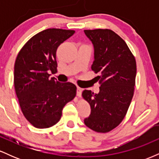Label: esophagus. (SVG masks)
Instances as JSON below:
<instances>
[{"mask_svg":"<svg viewBox=\"0 0 159 159\" xmlns=\"http://www.w3.org/2000/svg\"><path fill=\"white\" fill-rule=\"evenodd\" d=\"M81 92H82V89L81 87H78L77 88V96L78 97H80V96H81Z\"/></svg>","mask_w":159,"mask_h":159,"instance_id":"34e87169","label":"esophagus"}]
</instances>
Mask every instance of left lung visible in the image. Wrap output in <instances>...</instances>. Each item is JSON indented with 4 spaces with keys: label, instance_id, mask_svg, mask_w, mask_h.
Returning <instances> with one entry per match:
<instances>
[{
    "label": "left lung",
    "instance_id": "left-lung-1",
    "mask_svg": "<svg viewBox=\"0 0 159 159\" xmlns=\"http://www.w3.org/2000/svg\"><path fill=\"white\" fill-rule=\"evenodd\" d=\"M84 33L94 47L91 69L100 74L95 78L100 84L99 93L87 90L82 93L91 107L84 123L95 132L106 133L123 121L132 102L136 61L125 42L110 29L84 30Z\"/></svg>",
    "mask_w": 159,
    "mask_h": 159
}]
</instances>
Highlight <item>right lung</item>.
<instances>
[{
	"mask_svg": "<svg viewBox=\"0 0 159 159\" xmlns=\"http://www.w3.org/2000/svg\"><path fill=\"white\" fill-rule=\"evenodd\" d=\"M75 30L49 28L38 33L21 48L14 66V86L21 110L27 121L38 129L59 122L62 110L76 96V86L60 83L52 73L57 72L58 46Z\"/></svg>",
	"mask_w": 159,
	"mask_h": 159,
	"instance_id": "add662e5",
	"label": "right lung"
}]
</instances>
